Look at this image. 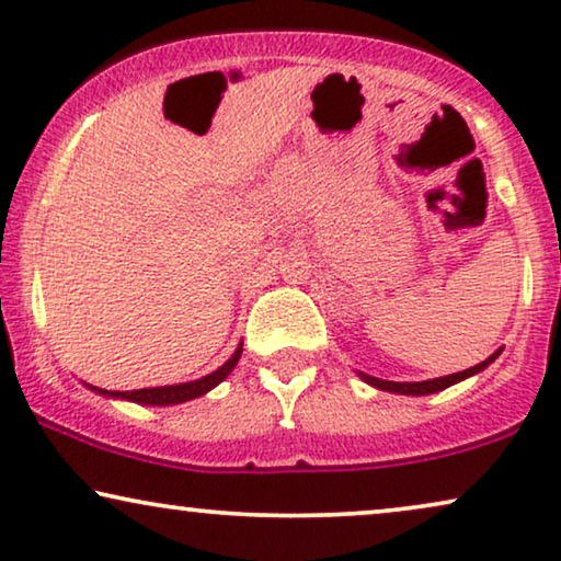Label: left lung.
Here are the masks:
<instances>
[{"instance_id":"left-lung-1","label":"left lung","mask_w":561,"mask_h":561,"mask_svg":"<svg viewBox=\"0 0 561 561\" xmlns=\"http://www.w3.org/2000/svg\"><path fill=\"white\" fill-rule=\"evenodd\" d=\"M501 355V350L495 352V355H490L485 363L474 365V367H467L462 373H455V375H444V378H434V380H424V382H393V380H380V378H370V375H363L365 382H370V386L380 388V390H390V393H403V396H428V393H436V390H444L449 386H455V382L470 378V375L485 370V367L493 363V359Z\"/></svg>"}]
</instances>
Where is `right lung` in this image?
<instances>
[{
	"instance_id": "right-lung-1",
	"label": "right lung",
	"mask_w": 561,
	"mask_h": 561,
	"mask_svg": "<svg viewBox=\"0 0 561 561\" xmlns=\"http://www.w3.org/2000/svg\"><path fill=\"white\" fill-rule=\"evenodd\" d=\"M242 355V347H237V352L232 357L227 359L225 365L219 367V370H214L211 375H206L202 380H194V382H179V386H163V388H142V390H114L110 396H117V398H127V401H135V403H145V405H173V403H183V401H191V398H198L204 396L206 390H211L214 386H219L221 380L227 378L229 373L234 370L237 359ZM99 393H106V390L96 388Z\"/></svg>"
}]
</instances>
